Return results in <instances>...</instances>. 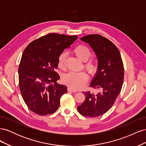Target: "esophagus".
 Returning <instances> with one entry per match:
<instances>
[{
    "label": "esophagus",
    "instance_id": "esophagus-1",
    "mask_svg": "<svg viewBox=\"0 0 146 146\" xmlns=\"http://www.w3.org/2000/svg\"><path fill=\"white\" fill-rule=\"evenodd\" d=\"M68 91H69V92H77V91H75V90H72V88H70V87H68Z\"/></svg>",
    "mask_w": 146,
    "mask_h": 146
}]
</instances>
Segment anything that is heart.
Segmentation results:
<instances>
[{
    "label": "heart",
    "mask_w": 146,
    "mask_h": 146,
    "mask_svg": "<svg viewBox=\"0 0 146 146\" xmlns=\"http://www.w3.org/2000/svg\"><path fill=\"white\" fill-rule=\"evenodd\" d=\"M74 54L78 58L85 62L84 68L91 76H94L98 72V64L94 58H90L91 55V50L85 45L77 46L73 49ZM66 54L63 52L58 58V66L61 69H63L65 66ZM63 82L72 90H77L82 88L88 82V75L84 72H68L64 74L62 78Z\"/></svg>",
    "instance_id": "1"
}]
</instances>
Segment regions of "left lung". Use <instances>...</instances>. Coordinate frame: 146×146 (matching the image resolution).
Segmentation results:
<instances>
[{
    "label": "left lung",
    "instance_id": "left-lung-1",
    "mask_svg": "<svg viewBox=\"0 0 146 146\" xmlns=\"http://www.w3.org/2000/svg\"><path fill=\"white\" fill-rule=\"evenodd\" d=\"M88 43L98 60V70L90 86L99 88L101 92H83L85 100L77 107L78 111L86 117H97L111 108L120 93L123 82L124 69L117 47L109 39L98 34L89 35L81 38Z\"/></svg>",
    "mask_w": 146,
    "mask_h": 146
}]
</instances>
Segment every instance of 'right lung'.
Wrapping results in <instances>:
<instances>
[{
  "label": "right lung",
  "mask_w": 146,
  "mask_h": 146,
  "mask_svg": "<svg viewBox=\"0 0 146 146\" xmlns=\"http://www.w3.org/2000/svg\"><path fill=\"white\" fill-rule=\"evenodd\" d=\"M77 36L50 33L32 41L23 52L18 69L19 85L28 108L39 115L54 113L67 87L60 85L58 58Z\"/></svg>",
  "instance_id": "1"
}]
</instances>
